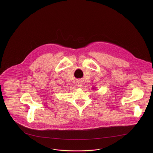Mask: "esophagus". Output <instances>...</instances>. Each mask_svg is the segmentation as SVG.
Listing matches in <instances>:
<instances>
[{
  "label": "esophagus",
  "instance_id": "obj_1",
  "mask_svg": "<svg viewBox=\"0 0 153 153\" xmlns=\"http://www.w3.org/2000/svg\"><path fill=\"white\" fill-rule=\"evenodd\" d=\"M82 81H80V80H79V81H77V86L78 87H81L82 86Z\"/></svg>",
  "mask_w": 153,
  "mask_h": 153
}]
</instances>
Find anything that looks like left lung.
<instances>
[{"mask_svg":"<svg viewBox=\"0 0 153 153\" xmlns=\"http://www.w3.org/2000/svg\"><path fill=\"white\" fill-rule=\"evenodd\" d=\"M93 90H94V88H93Z\"/></svg>","mask_w":153,"mask_h":153,"instance_id":"1","label":"left lung"}]
</instances>
